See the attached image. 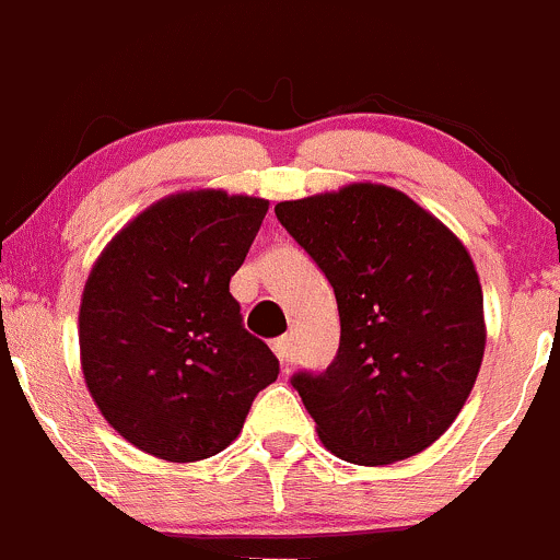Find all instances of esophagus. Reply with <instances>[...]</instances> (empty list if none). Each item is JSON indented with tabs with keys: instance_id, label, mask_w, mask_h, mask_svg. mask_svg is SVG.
Here are the masks:
<instances>
[{
	"instance_id": "1",
	"label": "esophagus",
	"mask_w": 560,
	"mask_h": 560,
	"mask_svg": "<svg viewBox=\"0 0 560 560\" xmlns=\"http://www.w3.org/2000/svg\"><path fill=\"white\" fill-rule=\"evenodd\" d=\"M273 351H276V357H279L281 364H290L292 357H295V354H292L295 349H292L290 335H281V338H276L273 340Z\"/></svg>"
}]
</instances>
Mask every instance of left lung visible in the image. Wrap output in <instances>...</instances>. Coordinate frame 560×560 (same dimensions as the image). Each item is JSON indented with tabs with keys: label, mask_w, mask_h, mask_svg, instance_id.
Returning a JSON list of instances; mask_svg holds the SVG:
<instances>
[{
	"label": "left lung",
	"mask_w": 560,
	"mask_h": 560,
	"mask_svg": "<svg viewBox=\"0 0 560 560\" xmlns=\"http://www.w3.org/2000/svg\"><path fill=\"white\" fill-rule=\"evenodd\" d=\"M332 284L340 346L325 373H295L319 440L362 467L434 443L467 402L486 351L467 246L413 198L373 182L276 203Z\"/></svg>",
	"instance_id": "obj_1"
}]
</instances>
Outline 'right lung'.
Returning a JSON list of instances; mask_svg holds the SVG:
<instances>
[{
	"label": "right lung",
	"mask_w": 560,
	"mask_h": 560,
	"mask_svg": "<svg viewBox=\"0 0 560 560\" xmlns=\"http://www.w3.org/2000/svg\"><path fill=\"white\" fill-rule=\"evenodd\" d=\"M265 211V198L176 192L133 217L88 276V392L109 427L150 456L185 464L225 451L279 375L231 295Z\"/></svg>",
	"instance_id": "1"
}]
</instances>
